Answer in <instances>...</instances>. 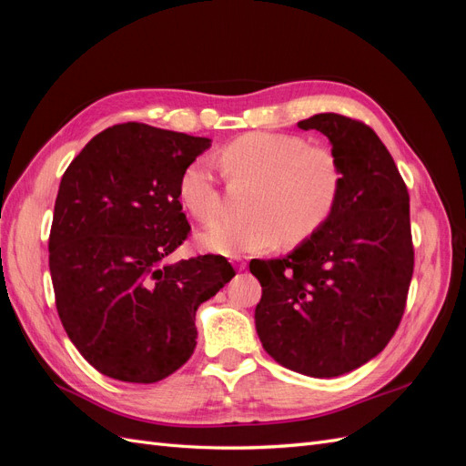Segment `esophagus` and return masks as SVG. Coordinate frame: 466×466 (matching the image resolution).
Here are the masks:
<instances>
[{"label":"esophagus","instance_id":"1","mask_svg":"<svg viewBox=\"0 0 466 466\" xmlns=\"http://www.w3.org/2000/svg\"><path fill=\"white\" fill-rule=\"evenodd\" d=\"M235 266L238 268V270H245V268H247V262H245V260H241V258H237V260H235Z\"/></svg>","mask_w":466,"mask_h":466}]
</instances>
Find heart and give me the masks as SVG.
<instances>
[{
	"label": "heart",
	"instance_id": "heart-1",
	"mask_svg": "<svg viewBox=\"0 0 466 466\" xmlns=\"http://www.w3.org/2000/svg\"><path fill=\"white\" fill-rule=\"evenodd\" d=\"M218 161L225 177L258 185L248 221L218 219L198 233L202 248L223 257L260 255L284 241H309L332 218L344 188V168L330 147L309 146L303 136L255 132L225 146ZM178 198L190 214L209 221L219 209L214 163L198 157L178 178Z\"/></svg>",
	"mask_w": 466,
	"mask_h": 466
}]
</instances>
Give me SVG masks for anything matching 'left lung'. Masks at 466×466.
Segmentation results:
<instances>
[{
	"instance_id": "obj_1",
	"label": "left lung",
	"mask_w": 466,
	"mask_h": 466,
	"mask_svg": "<svg viewBox=\"0 0 466 466\" xmlns=\"http://www.w3.org/2000/svg\"><path fill=\"white\" fill-rule=\"evenodd\" d=\"M329 137L344 168L332 218L281 258H252L264 350L309 377L361 368L389 344L414 272L410 198L390 153L363 122L334 112L298 122Z\"/></svg>"
}]
</instances>
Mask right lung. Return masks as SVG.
Instances as JSON below:
<instances>
[{
	"label": "right lung",
	"mask_w": 466,
	"mask_h": 466,
	"mask_svg": "<svg viewBox=\"0 0 466 466\" xmlns=\"http://www.w3.org/2000/svg\"><path fill=\"white\" fill-rule=\"evenodd\" d=\"M209 146L116 124L66 168L48 241L56 309L79 354L106 377L157 383L182 368L200 303L235 276L218 255L167 262L190 231L180 173Z\"/></svg>",
	"instance_id": "obj_1"
}]
</instances>
